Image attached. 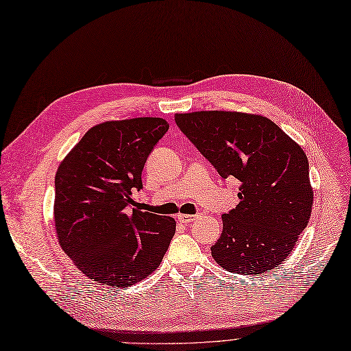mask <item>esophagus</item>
Returning <instances> with one entry per match:
<instances>
[{"label": "esophagus", "mask_w": 351, "mask_h": 351, "mask_svg": "<svg viewBox=\"0 0 351 351\" xmlns=\"http://www.w3.org/2000/svg\"><path fill=\"white\" fill-rule=\"evenodd\" d=\"M197 217H198L197 214H178L176 219H178L180 223L188 224V223H191V221H194Z\"/></svg>", "instance_id": "34e87169"}]
</instances>
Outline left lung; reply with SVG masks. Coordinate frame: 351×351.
<instances>
[{
    "instance_id": "1",
    "label": "left lung",
    "mask_w": 351,
    "mask_h": 351,
    "mask_svg": "<svg viewBox=\"0 0 351 351\" xmlns=\"http://www.w3.org/2000/svg\"><path fill=\"white\" fill-rule=\"evenodd\" d=\"M175 122L221 178L241 182L239 204L223 214L211 255L234 274H263L290 255L313 204L302 147L261 115L226 110L176 114Z\"/></svg>"
}]
</instances>
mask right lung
<instances>
[{"instance_id":"right-lung-1","label":"right lung","mask_w":351,"mask_h":351,"mask_svg":"<svg viewBox=\"0 0 351 351\" xmlns=\"http://www.w3.org/2000/svg\"><path fill=\"white\" fill-rule=\"evenodd\" d=\"M169 130L162 118L90 128L55 175L53 220L64 252L88 278L137 285L160 265L176 221L135 208L147 157Z\"/></svg>"}]
</instances>
